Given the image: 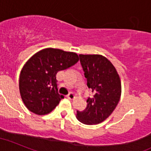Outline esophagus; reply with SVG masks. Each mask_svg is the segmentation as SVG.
Segmentation results:
<instances>
[{
  "label": "esophagus",
  "instance_id": "obj_1",
  "mask_svg": "<svg viewBox=\"0 0 151 151\" xmlns=\"http://www.w3.org/2000/svg\"><path fill=\"white\" fill-rule=\"evenodd\" d=\"M74 97H75V96H74V94H73V93H70L69 94L67 95V97L70 100H73V98H74Z\"/></svg>",
  "mask_w": 151,
  "mask_h": 151
}]
</instances>
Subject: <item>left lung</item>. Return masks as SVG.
<instances>
[{"instance_id":"1","label":"left lung","mask_w":151,"mask_h":151,"mask_svg":"<svg viewBox=\"0 0 151 151\" xmlns=\"http://www.w3.org/2000/svg\"><path fill=\"white\" fill-rule=\"evenodd\" d=\"M79 57L87 87L94 94L88 97L86 108L77 111L76 116L84 124H97L116 108L121 95V79L114 66L105 57L100 54H80Z\"/></svg>"}]
</instances>
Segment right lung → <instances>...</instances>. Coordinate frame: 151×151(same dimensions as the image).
Returning <instances> with one entry per match:
<instances>
[{
	"instance_id": "obj_1",
	"label": "right lung",
	"mask_w": 151,
	"mask_h": 151,
	"mask_svg": "<svg viewBox=\"0 0 151 151\" xmlns=\"http://www.w3.org/2000/svg\"><path fill=\"white\" fill-rule=\"evenodd\" d=\"M79 60L76 53L45 48L34 54L23 67L19 90L26 107L37 115L47 114L64 98L58 93L56 74Z\"/></svg>"
}]
</instances>
